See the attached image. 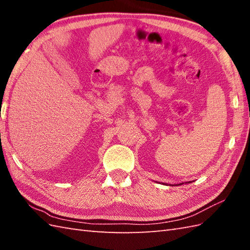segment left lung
<instances>
[{
    "mask_svg": "<svg viewBox=\"0 0 250 250\" xmlns=\"http://www.w3.org/2000/svg\"><path fill=\"white\" fill-rule=\"evenodd\" d=\"M189 183H190V182H189ZM179 185H183V184H179Z\"/></svg>",
    "mask_w": 250,
    "mask_h": 250,
    "instance_id": "8db88e82",
    "label": "left lung"
}]
</instances>
